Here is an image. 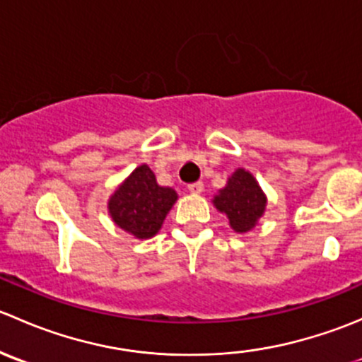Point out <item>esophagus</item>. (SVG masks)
Here are the masks:
<instances>
[{
    "label": "esophagus",
    "instance_id": "34e87169",
    "mask_svg": "<svg viewBox=\"0 0 362 362\" xmlns=\"http://www.w3.org/2000/svg\"><path fill=\"white\" fill-rule=\"evenodd\" d=\"M189 192H192V194H202L203 192V182H194V184L189 185Z\"/></svg>",
    "mask_w": 362,
    "mask_h": 362
}]
</instances>
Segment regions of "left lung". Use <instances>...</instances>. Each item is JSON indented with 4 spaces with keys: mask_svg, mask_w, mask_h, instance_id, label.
Wrapping results in <instances>:
<instances>
[{
    "mask_svg": "<svg viewBox=\"0 0 362 362\" xmlns=\"http://www.w3.org/2000/svg\"><path fill=\"white\" fill-rule=\"evenodd\" d=\"M211 203L228 217L233 231L243 235L259 224V218L266 211L268 198L254 175L245 168H238L233 171L224 187L214 194Z\"/></svg>",
    "mask_w": 362,
    "mask_h": 362,
    "instance_id": "left-lung-1",
    "label": "left lung"
}]
</instances>
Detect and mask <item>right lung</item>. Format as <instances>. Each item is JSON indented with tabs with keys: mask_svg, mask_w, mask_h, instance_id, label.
<instances>
[{
	"mask_svg": "<svg viewBox=\"0 0 362 362\" xmlns=\"http://www.w3.org/2000/svg\"><path fill=\"white\" fill-rule=\"evenodd\" d=\"M177 199L175 189L159 185L148 164H140L119 184L107 208L117 228L136 240H148L158 235Z\"/></svg>",
	"mask_w": 362,
	"mask_h": 362,
	"instance_id": "1",
	"label": "right lung"
}]
</instances>
